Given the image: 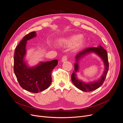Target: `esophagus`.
<instances>
[{"instance_id":"34e87169","label":"esophagus","mask_w":123,"mask_h":123,"mask_svg":"<svg viewBox=\"0 0 123 123\" xmlns=\"http://www.w3.org/2000/svg\"><path fill=\"white\" fill-rule=\"evenodd\" d=\"M67 60V56H64L62 58V59H61V61L62 62H65Z\"/></svg>"}]
</instances>
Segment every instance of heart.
Returning <instances> with one entry per match:
<instances>
[{
  "label": "heart",
  "mask_w": 123,
  "mask_h": 123,
  "mask_svg": "<svg viewBox=\"0 0 123 123\" xmlns=\"http://www.w3.org/2000/svg\"><path fill=\"white\" fill-rule=\"evenodd\" d=\"M82 36L80 34L74 35L68 38L61 39L59 41L60 44L65 45H71L75 43L74 49H78L81 47L84 44V40L82 39Z\"/></svg>",
  "instance_id": "1"
}]
</instances>
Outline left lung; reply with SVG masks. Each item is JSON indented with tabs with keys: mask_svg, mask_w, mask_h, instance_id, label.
Instances as JSON below:
<instances>
[{
	"mask_svg": "<svg viewBox=\"0 0 123 123\" xmlns=\"http://www.w3.org/2000/svg\"><path fill=\"white\" fill-rule=\"evenodd\" d=\"M93 53L98 55L102 59L105 67L104 72L100 78L97 80L85 82L79 80L77 77L76 73L79 70V61L86 55ZM75 63L74 64V71L71 76V80L75 86L79 90L84 92L93 91L101 87L104 83L109 70V63L107 52L101 45L97 47L87 48L80 51L75 56Z\"/></svg>",
	"mask_w": 123,
	"mask_h": 123,
	"instance_id": "8db88e82",
	"label": "left lung"
}]
</instances>
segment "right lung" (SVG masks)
I'll list each match as a JSON object with an SVG mask.
<instances>
[{"label":"right lung","instance_id":"1","mask_svg":"<svg viewBox=\"0 0 123 123\" xmlns=\"http://www.w3.org/2000/svg\"><path fill=\"white\" fill-rule=\"evenodd\" d=\"M36 36V32L25 35L16 47L14 57V72L19 85L26 91L37 93L47 89L52 82L51 73L58 60L40 62L29 67L25 60L27 41Z\"/></svg>","mask_w":123,"mask_h":123}]
</instances>
